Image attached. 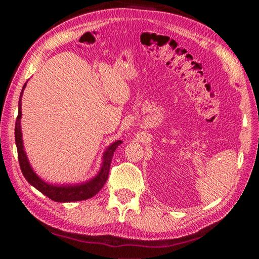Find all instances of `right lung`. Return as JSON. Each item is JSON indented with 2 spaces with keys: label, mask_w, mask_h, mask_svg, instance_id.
Returning a JSON list of instances; mask_svg holds the SVG:
<instances>
[{
  "label": "right lung",
  "mask_w": 259,
  "mask_h": 259,
  "mask_svg": "<svg viewBox=\"0 0 259 259\" xmlns=\"http://www.w3.org/2000/svg\"><path fill=\"white\" fill-rule=\"evenodd\" d=\"M26 87V83L21 90L19 104H18V116L16 120V126H15V139L17 151H18V160L19 165L23 172L24 177L26 178L30 185L34 186L36 190L43 193L48 198L51 199L56 202H74V201H81L93 198L94 195L102 190L103 186L106 183L108 178L109 166H111V161L114 152H115L116 147L122 143L121 140L114 142L112 145H109L106 152L104 153L103 156V164L100 168L98 175L94 177L91 181L78 184V185H51L37 176L36 174L33 171L32 166H30L29 162L26 156V153L24 151V144L23 138H21V128H20V119H21V96H23V91Z\"/></svg>",
  "instance_id": "1"
}]
</instances>
